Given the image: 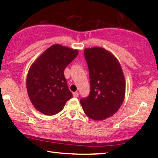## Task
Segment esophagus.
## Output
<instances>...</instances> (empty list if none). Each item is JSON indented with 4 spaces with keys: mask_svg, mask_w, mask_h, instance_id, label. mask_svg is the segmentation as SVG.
I'll return each instance as SVG.
<instances>
[{
    "mask_svg": "<svg viewBox=\"0 0 158 158\" xmlns=\"http://www.w3.org/2000/svg\"><path fill=\"white\" fill-rule=\"evenodd\" d=\"M78 95H79V94L77 92H74L73 94V96L74 98H77V97H78Z\"/></svg>",
    "mask_w": 158,
    "mask_h": 158,
    "instance_id": "1",
    "label": "esophagus"
}]
</instances>
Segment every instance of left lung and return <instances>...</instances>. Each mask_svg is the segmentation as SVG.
Here are the masks:
<instances>
[{
  "mask_svg": "<svg viewBox=\"0 0 158 158\" xmlns=\"http://www.w3.org/2000/svg\"><path fill=\"white\" fill-rule=\"evenodd\" d=\"M90 91L80 102L85 114L93 120L101 121L119 109L125 96L124 75L118 60L102 47L86 48Z\"/></svg>",
  "mask_w": 158,
  "mask_h": 158,
  "instance_id": "left-lung-1",
  "label": "left lung"
}]
</instances>
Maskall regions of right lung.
<instances>
[{
    "label": "right lung",
    "mask_w": 158,
    "mask_h": 158,
    "mask_svg": "<svg viewBox=\"0 0 158 158\" xmlns=\"http://www.w3.org/2000/svg\"><path fill=\"white\" fill-rule=\"evenodd\" d=\"M77 54V49L54 44L30 67L27 77L28 95L32 104L41 113L48 116L59 113L73 97L64 70Z\"/></svg>",
    "instance_id": "right-lung-1"
}]
</instances>
